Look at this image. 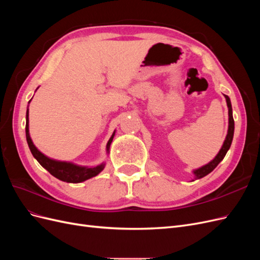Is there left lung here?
<instances>
[{
  "instance_id": "8db88e82",
  "label": "left lung",
  "mask_w": 260,
  "mask_h": 260,
  "mask_svg": "<svg viewBox=\"0 0 260 260\" xmlns=\"http://www.w3.org/2000/svg\"><path fill=\"white\" fill-rule=\"evenodd\" d=\"M224 98H225V102H226L228 111H229L228 112V114H229V125H228V133H226V137L224 139V142H223L221 148H220V151L218 152V154L215 156L214 159L210 160L208 164L204 165V166H202L198 169H194L192 171L194 175V179L192 181L201 179L203 177L207 176L208 174H210V172L218 166V164L224 158L226 152L229 151V148L231 146L233 135H234V120H233V115H232V105H231V101H230L229 96L224 95Z\"/></svg>"
}]
</instances>
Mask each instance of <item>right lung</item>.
Returning a JSON list of instances; mask_svg holds the SVG:
<instances>
[{
	"label": "right lung",
	"instance_id": "add662e5",
	"mask_svg": "<svg viewBox=\"0 0 260 260\" xmlns=\"http://www.w3.org/2000/svg\"><path fill=\"white\" fill-rule=\"evenodd\" d=\"M31 100L28 102V104L30 103ZM28 107H29V105H28ZM28 107H27V113H26V139H27L28 146L30 148L31 154L34 155V157L38 160V162L40 164L44 169L48 170L52 176L57 178L60 181H64V182L80 183V182H83V181H85V180L98 176L100 172L105 168L106 164L104 161L98 165V166H93V167L80 166V165L74 164L72 161L56 160V159L50 158V157H48L42 152L39 151L37 146L34 144L32 140H31L30 133H29V108ZM115 132L116 131L113 132L111 139L108 140V142L106 144L107 155L109 154V147H111V144L113 142V139L115 137Z\"/></svg>",
	"mask_w": 260,
	"mask_h": 260
}]
</instances>
